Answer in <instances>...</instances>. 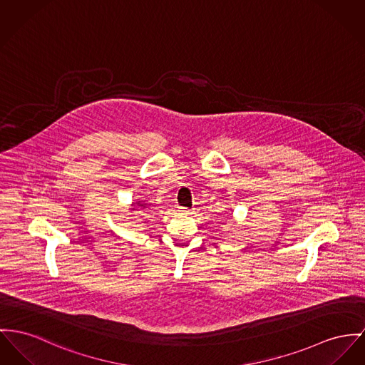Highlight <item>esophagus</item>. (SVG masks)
<instances>
[{
	"label": "esophagus",
	"mask_w": 365,
	"mask_h": 365,
	"mask_svg": "<svg viewBox=\"0 0 365 365\" xmlns=\"http://www.w3.org/2000/svg\"><path fill=\"white\" fill-rule=\"evenodd\" d=\"M180 215H191L192 212L190 210V209H187V207H178V210H177Z\"/></svg>",
	"instance_id": "34e87169"
}]
</instances>
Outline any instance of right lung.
Returning <instances> with one entry per match:
<instances>
[{
  "mask_svg": "<svg viewBox=\"0 0 365 365\" xmlns=\"http://www.w3.org/2000/svg\"><path fill=\"white\" fill-rule=\"evenodd\" d=\"M138 206H141V207H145L146 205H144V203H137Z\"/></svg>",
  "mask_w": 365,
  "mask_h": 365,
  "instance_id": "add662e5",
  "label": "right lung"
}]
</instances>
